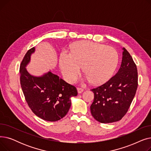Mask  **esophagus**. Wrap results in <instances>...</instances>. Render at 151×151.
<instances>
[{"instance_id":"1","label":"esophagus","mask_w":151,"mask_h":151,"mask_svg":"<svg viewBox=\"0 0 151 151\" xmlns=\"http://www.w3.org/2000/svg\"><path fill=\"white\" fill-rule=\"evenodd\" d=\"M77 91H78V93H82V92L84 91V89H83V88H77Z\"/></svg>"}]
</instances>
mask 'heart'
I'll list each match as a JSON object with an SVG mask.
<instances>
[{
  "label": "heart",
  "instance_id": "obj_1",
  "mask_svg": "<svg viewBox=\"0 0 151 151\" xmlns=\"http://www.w3.org/2000/svg\"><path fill=\"white\" fill-rule=\"evenodd\" d=\"M119 61L117 51L111 46L92 42H81L73 45L71 52L60 53L59 65L62 72L70 82H74L80 75L82 66L85 80L101 84L112 76Z\"/></svg>",
  "mask_w": 151,
  "mask_h": 151
}]
</instances>
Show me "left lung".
<instances>
[{
	"mask_svg": "<svg viewBox=\"0 0 151 151\" xmlns=\"http://www.w3.org/2000/svg\"><path fill=\"white\" fill-rule=\"evenodd\" d=\"M122 59L117 73L105 84L91 89L94 99L91 112L101 123L120 121L127 112L138 87V71L129 52L122 48Z\"/></svg>",
	"mask_w": 151,
	"mask_h": 151,
	"instance_id": "8db88e82",
	"label": "left lung"
}]
</instances>
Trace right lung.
<instances>
[{
    "label": "right lung",
    "instance_id": "1",
    "mask_svg": "<svg viewBox=\"0 0 151 151\" xmlns=\"http://www.w3.org/2000/svg\"><path fill=\"white\" fill-rule=\"evenodd\" d=\"M35 50V47L30 49L21 63V88L29 106L36 116L45 121H58L67 114L71 106V97L76 96L78 92L75 86L51 71L40 76L30 74L26 66Z\"/></svg>",
    "mask_w": 151,
    "mask_h": 151
}]
</instances>
